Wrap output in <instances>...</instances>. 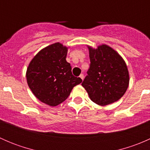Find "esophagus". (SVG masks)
I'll use <instances>...</instances> for the list:
<instances>
[{"instance_id":"34e87169","label":"esophagus","mask_w":150,"mask_h":150,"mask_svg":"<svg viewBox=\"0 0 150 150\" xmlns=\"http://www.w3.org/2000/svg\"><path fill=\"white\" fill-rule=\"evenodd\" d=\"M79 77H80V78H81V79L82 80V81H83V80L84 76H83V74H81V75H80Z\"/></svg>"}]
</instances>
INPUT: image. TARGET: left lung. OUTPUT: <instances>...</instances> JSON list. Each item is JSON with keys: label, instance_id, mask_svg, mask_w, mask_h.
I'll return each mask as SVG.
<instances>
[{"label": "left lung", "instance_id": "obj_1", "mask_svg": "<svg viewBox=\"0 0 150 150\" xmlns=\"http://www.w3.org/2000/svg\"><path fill=\"white\" fill-rule=\"evenodd\" d=\"M90 67L82 83L92 102L105 106L117 102L129 84L128 67L121 56L107 45L88 46Z\"/></svg>", "mask_w": 150, "mask_h": 150}]
</instances>
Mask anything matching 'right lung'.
Instances as JSON below:
<instances>
[{
    "instance_id": "right-lung-1",
    "label": "right lung",
    "mask_w": 150,
    "mask_h": 150,
    "mask_svg": "<svg viewBox=\"0 0 150 150\" xmlns=\"http://www.w3.org/2000/svg\"><path fill=\"white\" fill-rule=\"evenodd\" d=\"M68 48L55 43L40 50L27 69V82L30 90L43 103L55 107L62 103L74 86L82 80L72 74L66 61Z\"/></svg>"
}]
</instances>
